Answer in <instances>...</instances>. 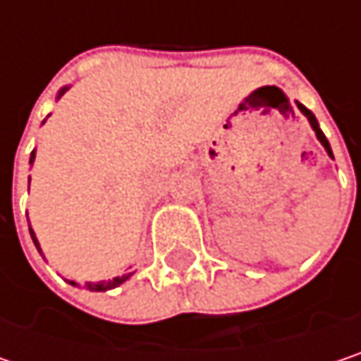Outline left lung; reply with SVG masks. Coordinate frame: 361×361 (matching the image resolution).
Returning <instances> with one entry per match:
<instances>
[{
	"instance_id": "8db88e82",
	"label": "left lung",
	"mask_w": 361,
	"mask_h": 361,
	"mask_svg": "<svg viewBox=\"0 0 361 361\" xmlns=\"http://www.w3.org/2000/svg\"><path fill=\"white\" fill-rule=\"evenodd\" d=\"M297 106H299V109H301V112H303V114H305V116L310 118V123H312V127H314V131H316V135H318V140L322 142V146H324L326 150H328V154L332 157V150H330V144H328V140H326V135H324V133H322V129L318 127V121H316V116H314V112H312V110H310V109H305L303 104H297Z\"/></svg>"
}]
</instances>
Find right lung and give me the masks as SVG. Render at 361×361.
Listing matches in <instances>:
<instances>
[{"instance_id":"obj_1","label":"right lung","mask_w":361,"mask_h":361,"mask_svg":"<svg viewBox=\"0 0 361 361\" xmlns=\"http://www.w3.org/2000/svg\"><path fill=\"white\" fill-rule=\"evenodd\" d=\"M64 92H66V90H62V94H64ZM62 94H60V96H62ZM33 161H35V152H31V161H29V163H33ZM29 232H31V238H33V243H35L37 251L41 252V249H39V243H37V238H35V232L31 230V226H29ZM129 276H131V274H129ZM129 276L112 278V280H104V282H87V284H85V288H87V290H110V288H114V286L123 284Z\"/></svg>"}]
</instances>
